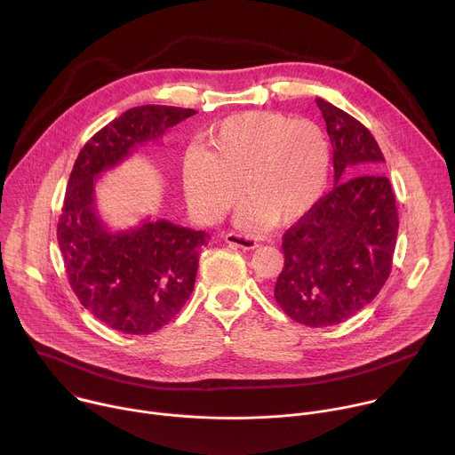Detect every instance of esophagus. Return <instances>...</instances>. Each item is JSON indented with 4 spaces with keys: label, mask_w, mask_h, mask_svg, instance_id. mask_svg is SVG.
<instances>
[{
    "label": "esophagus",
    "mask_w": 455,
    "mask_h": 455,
    "mask_svg": "<svg viewBox=\"0 0 455 455\" xmlns=\"http://www.w3.org/2000/svg\"><path fill=\"white\" fill-rule=\"evenodd\" d=\"M225 241L230 244V246H237V248H243V250H253L257 248V239L253 237H248V235H241V234H227L225 235Z\"/></svg>",
    "instance_id": "obj_1"
}]
</instances>
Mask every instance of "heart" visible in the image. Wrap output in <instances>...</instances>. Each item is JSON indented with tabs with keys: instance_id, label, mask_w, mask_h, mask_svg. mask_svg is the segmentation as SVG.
<instances>
[{
	"instance_id": "obj_1",
	"label": "heart",
	"mask_w": 455,
	"mask_h": 455,
	"mask_svg": "<svg viewBox=\"0 0 455 455\" xmlns=\"http://www.w3.org/2000/svg\"><path fill=\"white\" fill-rule=\"evenodd\" d=\"M211 151L183 156L187 200L202 220H221L246 194L239 223L267 228L291 223L322 198L330 176V148L320 127L275 111H248L223 120L209 137Z\"/></svg>"
}]
</instances>
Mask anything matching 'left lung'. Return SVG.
Segmentation results:
<instances>
[{
	"mask_svg": "<svg viewBox=\"0 0 455 455\" xmlns=\"http://www.w3.org/2000/svg\"><path fill=\"white\" fill-rule=\"evenodd\" d=\"M333 146L335 187L283 237L274 297L309 328H328L374 300L393 268L398 209L369 129L316 99Z\"/></svg>",
	"mask_w": 455,
	"mask_h": 455,
	"instance_id": "left-lung-1",
	"label": "left lung"
}]
</instances>
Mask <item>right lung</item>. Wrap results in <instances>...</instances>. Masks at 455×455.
Instances as JSON below:
<instances>
[{"label": "right lung", "mask_w": 455, "mask_h": 455, "mask_svg": "<svg viewBox=\"0 0 455 455\" xmlns=\"http://www.w3.org/2000/svg\"><path fill=\"white\" fill-rule=\"evenodd\" d=\"M192 115L153 104L124 111L86 142L68 180L57 241L70 286L95 318L127 335L155 333L178 315L211 235L151 218L109 230L95 207L97 178Z\"/></svg>", "instance_id": "add662e5"}]
</instances>
